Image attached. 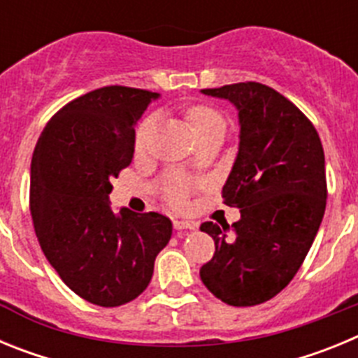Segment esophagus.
Wrapping results in <instances>:
<instances>
[{"instance_id": "obj_1", "label": "esophagus", "mask_w": 358, "mask_h": 358, "mask_svg": "<svg viewBox=\"0 0 358 358\" xmlns=\"http://www.w3.org/2000/svg\"><path fill=\"white\" fill-rule=\"evenodd\" d=\"M173 227L176 229H195V224L186 222V220H173Z\"/></svg>"}]
</instances>
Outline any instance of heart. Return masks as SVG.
<instances>
[{"mask_svg":"<svg viewBox=\"0 0 358 358\" xmlns=\"http://www.w3.org/2000/svg\"><path fill=\"white\" fill-rule=\"evenodd\" d=\"M186 118H188L189 125H192L194 132L197 134V138H202V136L215 131V129H226L224 116L215 107L208 106V103H195V106L188 107ZM154 125H156V120L148 116L136 129L134 150L138 154H143L147 150ZM189 189H192V182L182 176H179V173H169L163 179V182H161V192H163L164 201L173 208H185L188 204Z\"/></svg>","mask_w":358,"mask_h":358,"instance_id":"obj_1","label":"heart"}]
</instances>
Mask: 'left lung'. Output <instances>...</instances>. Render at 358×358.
Masks as SVG:
<instances>
[{
    "instance_id": "8db88e82",
    "label": "left lung",
    "mask_w": 358,
    "mask_h": 358,
    "mask_svg": "<svg viewBox=\"0 0 358 358\" xmlns=\"http://www.w3.org/2000/svg\"><path fill=\"white\" fill-rule=\"evenodd\" d=\"M204 94L235 103L240 148L222 188L240 220L204 222L215 255L201 280L231 306H255L289 285L305 262L327 208V172L321 138L289 98L260 82H238Z\"/></svg>"
}]
</instances>
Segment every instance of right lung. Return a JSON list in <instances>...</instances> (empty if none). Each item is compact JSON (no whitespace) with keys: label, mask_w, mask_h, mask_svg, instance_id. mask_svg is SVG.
Segmentation results:
<instances>
[{"label":"right lung","mask_w":358,"mask_h":358,"mask_svg":"<svg viewBox=\"0 0 358 358\" xmlns=\"http://www.w3.org/2000/svg\"><path fill=\"white\" fill-rule=\"evenodd\" d=\"M157 94L107 85L50 118L34 150L30 213L46 260L85 301L120 306L148 287L172 236L157 211L110 210V179L134 157V125Z\"/></svg>","instance_id":"1"}]
</instances>
